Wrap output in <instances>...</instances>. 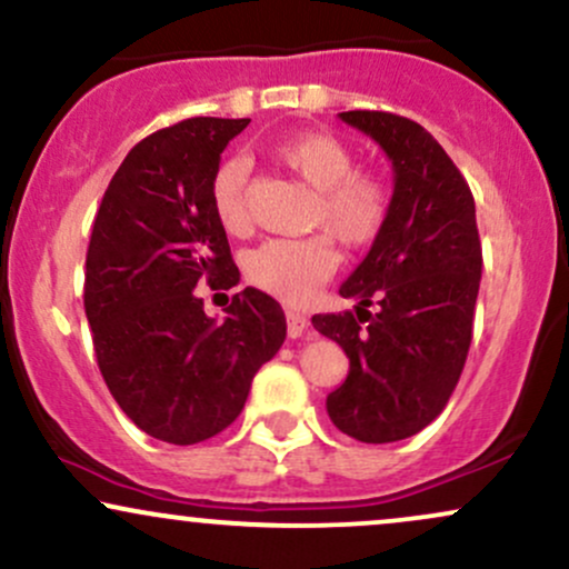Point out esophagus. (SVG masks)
Returning a JSON list of instances; mask_svg holds the SVG:
<instances>
[{"mask_svg": "<svg viewBox=\"0 0 569 569\" xmlns=\"http://www.w3.org/2000/svg\"><path fill=\"white\" fill-rule=\"evenodd\" d=\"M286 323H289V337L297 339L307 331V326H310V318H307L305 312H299V310H286Z\"/></svg>", "mask_w": 569, "mask_h": 569, "instance_id": "1", "label": "esophagus"}]
</instances>
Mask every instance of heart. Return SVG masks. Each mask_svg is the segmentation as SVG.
<instances>
[{
  "label": "heart",
  "instance_id": "obj_1",
  "mask_svg": "<svg viewBox=\"0 0 569 569\" xmlns=\"http://www.w3.org/2000/svg\"><path fill=\"white\" fill-rule=\"evenodd\" d=\"M286 171L316 189L310 227L331 232L345 248L361 251L385 232L390 219V189L380 176L356 171V154L329 133H297L272 149ZM211 206L230 234L251 230L248 171L243 160H224L211 179ZM337 270L329 234L299 240H267L246 259V276L283 302L302 305Z\"/></svg>",
  "mask_w": 569,
  "mask_h": 569
}]
</instances>
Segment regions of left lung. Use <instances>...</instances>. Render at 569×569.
I'll list each match as a JSON object with an SVG mask.
<instances>
[{
	"label": "left lung",
	"mask_w": 569,
	"mask_h": 569,
	"mask_svg": "<svg viewBox=\"0 0 569 569\" xmlns=\"http://www.w3.org/2000/svg\"><path fill=\"white\" fill-rule=\"evenodd\" d=\"M339 117L380 143L396 184L388 227L339 289L356 299V310L312 316V326L350 358L326 411L352 439L390 443L430 426L460 380L473 337L481 240L471 187L426 128L369 109Z\"/></svg>",
	"instance_id": "8db88e82"
}]
</instances>
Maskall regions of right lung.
<instances>
[{"label": "right lung", "instance_id": "1", "mask_svg": "<svg viewBox=\"0 0 569 569\" xmlns=\"http://www.w3.org/2000/svg\"><path fill=\"white\" fill-rule=\"evenodd\" d=\"M248 122L192 117L136 143L103 192L84 259V316L109 393L143 433L179 447L232 426L286 339L270 293H234L221 323L194 293L240 280L211 179Z\"/></svg>", "mask_w": 569, "mask_h": 569}]
</instances>
